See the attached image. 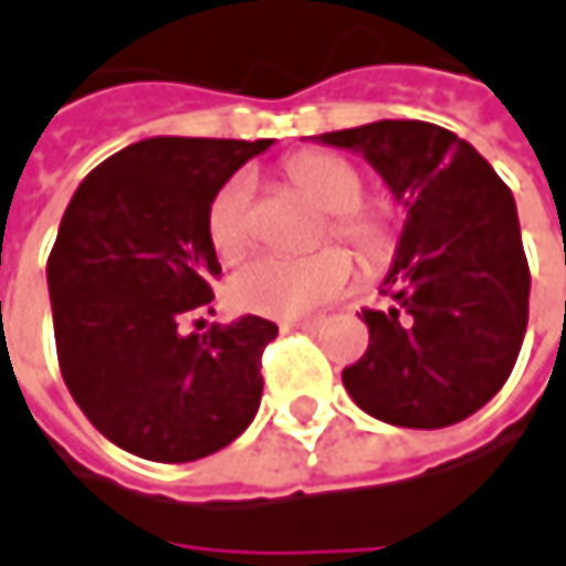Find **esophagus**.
Instances as JSON below:
<instances>
[{
	"label": "esophagus",
	"instance_id": "esophagus-1",
	"mask_svg": "<svg viewBox=\"0 0 566 566\" xmlns=\"http://www.w3.org/2000/svg\"><path fill=\"white\" fill-rule=\"evenodd\" d=\"M287 331H304V334H317L324 331V317H311V321H287Z\"/></svg>",
	"mask_w": 566,
	"mask_h": 566
}]
</instances>
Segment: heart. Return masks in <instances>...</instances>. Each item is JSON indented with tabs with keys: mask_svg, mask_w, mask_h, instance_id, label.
I'll use <instances>...</instances> for the list:
<instances>
[{
	"mask_svg": "<svg viewBox=\"0 0 566 566\" xmlns=\"http://www.w3.org/2000/svg\"><path fill=\"white\" fill-rule=\"evenodd\" d=\"M284 175L327 213L321 242H346L369 269L391 262L401 242V227L386 203L366 200V175L353 161L331 151H301L284 165ZM252 193L255 184L249 175H232L207 207V239L227 262L245 255L255 239ZM349 282L353 259L336 245L307 259L259 255L235 272L232 301L269 317H301L336 301Z\"/></svg>",
	"mask_w": 566,
	"mask_h": 566,
	"instance_id": "heart-1",
	"label": "heart"
}]
</instances>
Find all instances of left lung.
<instances>
[{
	"label": "left lung",
	"instance_id": "obj_1",
	"mask_svg": "<svg viewBox=\"0 0 566 566\" xmlns=\"http://www.w3.org/2000/svg\"><path fill=\"white\" fill-rule=\"evenodd\" d=\"M366 155L408 223L388 272V311H363L369 346L343 386L373 418L450 428L505 386L525 327L532 272L512 190L450 129L382 119L317 135Z\"/></svg>",
	"mask_w": 566,
	"mask_h": 566
}]
</instances>
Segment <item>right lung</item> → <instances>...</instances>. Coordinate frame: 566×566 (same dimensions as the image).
<instances>
[{"mask_svg":"<svg viewBox=\"0 0 566 566\" xmlns=\"http://www.w3.org/2000/svg\"><path fill=\"white\" fill-rule=\"evenodd\" d=\"M272 142L145 138L77 187L48 255L61 376L90 424L135 457L187 463L223 450L262 398L265 317L210 324L220 279L207 207ZM200 331V327H197Z\"/></svg>","mask_w":566,"mask_h":566,"instance_id":"right-lung-1","label":"right lung"}]
</instances>
